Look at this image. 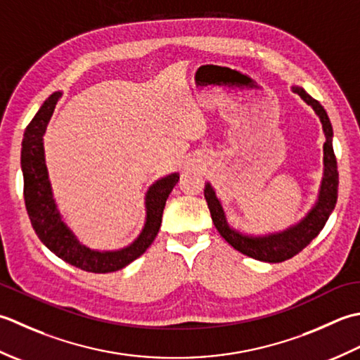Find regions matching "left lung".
I'll return each instance as SVG.
<instances>
[{
    "label": "left lung",
    "instance_id": "8db88e82",
    "mask_svg": "<svg viewBox=\"0 0 360 360\" xmlns=\"http://www.w3.org/2000/svg\"><path fill=\"white\" fill-rule=\"evenodd\" d=\"M292 91H295L307 105L312 107L315 115L319 116L321 129H323L326 138L323 144V177H321L317 200L312 205V208L306 212V216L300 219L297 224H293L281 231L267 234H248L233 229L230 225L225 214L224 205L210 181L205 183L203 189L205 199H207L211 212L212 224H214L217 231L221 233V236L229 242L234 250L264 262H283L302 252L323 230V226L337 203L339 172H337V160L333 149L334 131L331 121H329V116L323 105L319 101H315L311 94H307L303 86L292 85Z\"/></svg>",
    "mask_w": 360,
    "mask_h": 360
}]
</instances>
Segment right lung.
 <instances>
[{"instance_id":"right-lung-1","label":"right lung","mask_w":360,"mask_h":360,"mask_svg":"<svg viewBox=\"0 0 360 360\" xmlns=\"http://www.w3.org/2000/svg\"><path fill=\"white\" fill-rule=\"evenodd\" d=\"M60 96L62 91H56L43 102L23 135L21 171L27 214L39 239L65 262L91 274L116 272L139 258L157 238L166 200L177 185L180 174L166 175L149 186L144 197V225L134 242L118 250H94L86 247L63 221L57 208L45 161L43 136Z\"/></svg>"}]
</instances>
